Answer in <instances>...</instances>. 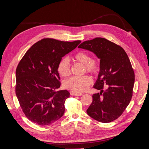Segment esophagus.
<instances>
[{"instance_id": "esophagus-1", "label": "esophagus", "mask_w": 149, "mask_h": 149, "mask_svg": "<svg viewBox=\"0 0 149 149\" xmlns=\"http://www.w3.org/2000/svg\"><path fill=\"white\" fill-rule=\"evenodd\" d=\"M70 94L71 96H81L83 94L82 93H75L74 91H71Z\"/></svg>"}]
</instances>
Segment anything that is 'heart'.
<instances>
[{
  "label": "heart",
  "instance_id": "heart-1",
  "mask_svg": "<svg viewBox=\"0 0 149 149\" xmlns=\"http://www.w3.org/2000/svg\"><path fill=\"white\" fill-rule=\"evenodd\" d=\"M74 60L84 65L86 70L88 73L96 74L100 70V65L94 59H91L88 53L79 52L74 55ZM58 71L63 77L69 76L71 73V65L69 58L65 56L62 58L58 65ZM93 82L92 78L88 75L83 76H72L64 81L65 87L72 91L81 93L86 91Z\"/></svg>",
  "mask_w": 149,
  "mask_h": 149
}]
</instances>
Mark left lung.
I'll list each match as a JSON object with an SVG mask.
<instances>
[{
    "mask_svg": "<svg viewBox=\"0 0 149 149\" xmlns=\"http://www.w3.org/2000/svg\"><path fill=\"white\" fill-rule=\"evenodd\" d=\"M79 48L93 52L100 60V72L87 114L99 122L108 123L118 119L130 103L135 75L129 58L121 47L104 38H95L79 45ZM107 89L103 91V87Z\"/></svg>",
    "mask_w": 149,
    "mask_h": 149,
    "instance_id": "8db88e82",
    "label": "left lung"
}]
</instances>
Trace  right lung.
I'll return each mask as SVG.
<instances>
[{
	"label": "right lung",
	"instance_id": "obj_1",
	"mask_svg": "<svg viewBox=\"0 0 149 149\" xmlns=\"http://www.w3.org/2000/svg\"><path fill=\"white\" fill-rule=\"evenodd\" d=\"M80 43L44 38L33 45L19 62L15 93L24 113L32 123L48 125L63 116L70 93L56 91L61 85L58 65Z\"/></svg>",
	"mask_w": 149,
	"mask_h": 149
}]
</instances>
